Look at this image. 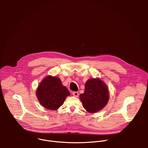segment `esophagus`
<instances>
[{
	"label": "esophagus",
	"mask_w": 148,
	"mask_h": 148,
	"mask_svg": "<svg viewBox=\"0 0 148 148\" xmlns=\"http://www.w3.org/2000/svg\"><path fill=\"white\" fill-rule=\"evenodd\" d=\"M73 95L74 96V97H78V96H79V93H78V92H73Z\"/></svg>",
	"instance_id": "obj_1"
}]
</instances>
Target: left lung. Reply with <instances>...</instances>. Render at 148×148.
Segmentation results:
<instances>
[{
    "label": "left lung",
    "instance_id": "1",
    "mask_svg": "<svg viewBox=\"0 0 148 148\" xmlns=\"http://www.w3.org/2000/svg\"><path fill=\"white\" fill-rule=\"evenodd\" d=\"M107 86L99 78H90L85 84V91L79 95L83 107L90 113L103 109L109 101Z\"/></svg>",
    "mask_w": 148,
    "mask_h": 148
}]
</instances>
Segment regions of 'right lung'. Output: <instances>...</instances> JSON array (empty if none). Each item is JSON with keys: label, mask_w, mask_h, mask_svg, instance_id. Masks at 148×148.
Returning a JSON list of instances; mask_svg holds the SVG:
<instances>
[{"label": "right lung", "mask_w": 148, "mask_h": 148, "mask_svg": "<svg viewBox=\"0 0 148 148\" xmlns=\"http://www.w3.org/2000/svg\"><path fill=\"white\" fill-rule=\"evenodd\" d=\"M70 95L68 89L57 77L47 75L42 80L36 90L37 98L42 106L50 110H56Z\"/></svg>", "instance_id": "obj_1"}]
</instances>
